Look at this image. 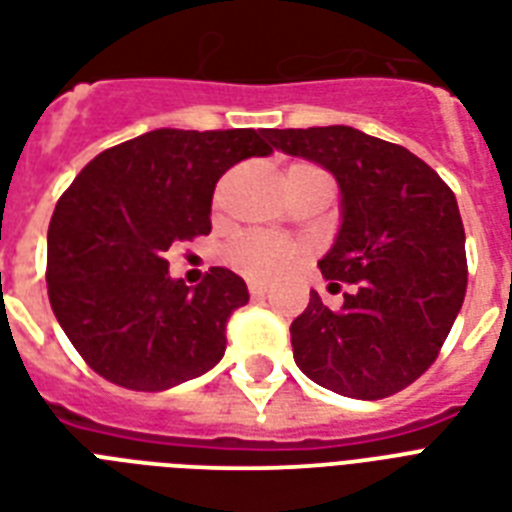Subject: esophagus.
<instances>
[{
  "mask_svg": "<svg viewBox=\"0 0 512 512\" xmlns=\"http://www.w3.org/2000/svg\"><path fill=\"white\" fill-rule=\"evenodd\" d=\"M249 295L265 297V295H268V287H265V284H257V281H252V284H249Z\"/></svg>",
  "mask_w": 512,
  "mask_h": 512,
  "instance_id": "esophagus-1",
  "label": "esophagus"
}]
</instances>
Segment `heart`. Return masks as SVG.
<instances>
[{
	"instance_id": "heart-1",
	"label": "heart",
	"mask_w": 512,
	"mask_h": 512,
	"mask_svg": "<svg viewBox=\"0 0 512 512\" xmlns=\"http://www.w3.org/2000/svg\"><path fill=\"white\" fill-rule=\"evenodd\" d=\"M297 167H311V164H292L289 170ZM303 257V247L295 241L273 239L265 233H247L231 241L223 252V260L231 265L233 271L255 281L279 279L281 273H287L292 265Z\"/></svg>"
}]
</instances>
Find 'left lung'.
Masks as SVG:
<instances>
[{"label": "left lung", "instance_id": "obj_1", "mask_svg": "<svg viewBox=\"0 0 512 512\" xmlns=\"http://www.w3.org/2000/svg\"><path fill=\"white\" fill-rule=\"evenodd\" d=\"M268 140L327 167L342 193V228L319 268L353 289L340 311L311 292L289 327L297 366L340 396H393L428 372L465 300L454 191L420 156L353 127L268 130Z\"/></svg>", "mask_w": 512, "mask_h": 512}]
</instances>
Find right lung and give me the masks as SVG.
Masks as SVG:
<instances>
[{"label": "right lung", "instance_id": "obj_1", "mask_svg": "<svg viewBox=\"0 0 512 512\" xmlns=\"http://www.w3.org/2000/svg\"><path fill=\"white\" fill-rule=\"evenodd\" d=\"M271 151L268 130L164 127L106 148L74 177L47 231V295L92 372L156 393L223 358L247 284L209 268L185 287L167 252L212 231V193L233 164Z\"/></svg>", "mask_w": 512, "mask_h": 512}]
</instances>
